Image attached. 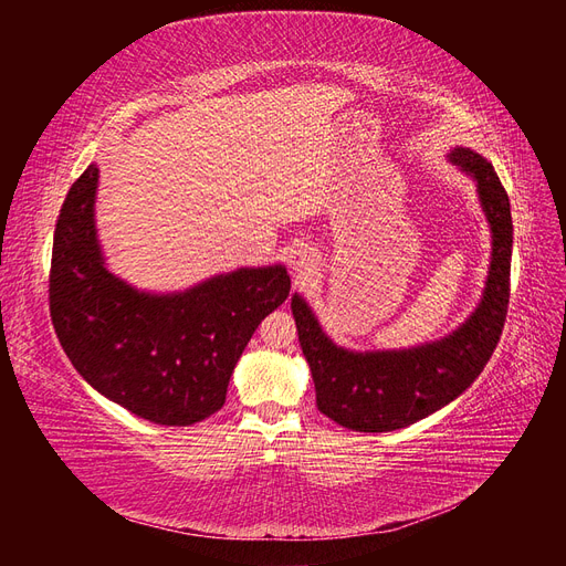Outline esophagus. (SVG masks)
<instances>
[{
	"label": "esophagus",
	"instance_id": "esophagus-1",
	"mask_svg": "<svg viewBox=\"0 0 566 566\" xmlns=\"http://www.w3.org/2000/svg\"><path fill=\"white\" fill-rule=\"evenodd\" d=\"M290 266H293V271H297L300 276H304V273H312L316 266V254L306 248H297L293 252V256H290Z\"/></svg>",
	"mask_w": 566,
	"mask_h": 566
}]
</instances>
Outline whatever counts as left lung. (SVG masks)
I'll list each match as a JSON object with an SVG mask.
<instances>
[{"label": "left lung", "mask_w": 566, "mask_h": 566, "mask_svg": "<svg viewBox=\"0 0 566 566\" xmlns=\"http://www.w3.org/2000/svg\"><path fill=\"white\" fill-rule=\"evenodd\" d=\"M449 160L474 179L491 229V264L476 310L447 337L408 349L352 352L323 333L312 306L290 302L302 354L312 368L316 406L354 432H391L413 424L465 391L499 345L510 302V198L489 160L453 148Z\"/></svg>", "instance_id": "1"}]
</instances>
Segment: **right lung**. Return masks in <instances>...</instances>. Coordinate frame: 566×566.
I'll use <instances>...</instances> for the list:
<instances>
[{
    "instance_id": "obj_1",
    "label": "right lung",
    "mask_w": 566,
    "mask_h": 566,
    "mask_svg": "<svg viewBox=\"0 0 566 566\" xmlns=\"http://www.w3.org/2000/svg\"><path fill=\"white\" fill-rule=\"evenodd\" d=\"M90 165L61 208L49 310L63 352L98 394L148 422L186 427L224 406L252 333L290 295L283 264L235 269L184 293H146L108 271Z\"/></svg>"
}]
</instances>
